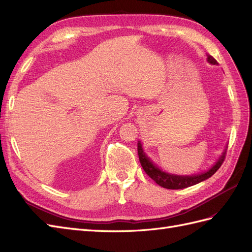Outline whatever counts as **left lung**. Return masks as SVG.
<instances>
[{
	"mask_svg": "<svg viewBox=\"0 0 252 252\" xmlns=\"http://www.w3.org/2000/svg\"><path fill=\"white\" fill-rule=\"evenodd\" d=\"M208 62L211 64H218V61L215 60L213 57L208 56ZM137 151H138V156H139V161L141 163L142 169L145 170L146 173L151 177L153 181L159 185L162 188L166 189H171V190H178V189H184V188H188V187H191L193 185H196L200 182L205 181V179L211 177L215 172H217L221 163L225 160V152L222 153L218 162L214 164V166L207 172H204L202 174L198 175H192V176H178V175H173V174H168L166 172H162L161 170L158 169L155 164L152 163L149 158L146 156L145 152H143L142 147L140 145V142H138L137 145Z\"/></svg>",
	"mask_w": 252,
	"mask_h": 252,
	"instance_id": "obj_1",
	"label": "left lung"
}]
</instances>
